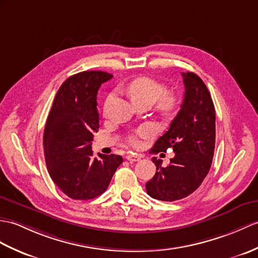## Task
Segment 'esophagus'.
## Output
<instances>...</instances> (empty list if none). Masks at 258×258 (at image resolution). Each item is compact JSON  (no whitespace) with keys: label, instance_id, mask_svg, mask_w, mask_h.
<instances>
[{"label":"esophagus","instance_id":"obj_1","mask_svg":"<svg viewBox=\"0 0 258 258\" xmlns=\"http://www.w3.org/2000/svg\"><path fill=\"white\" fill-rule=\"evenodd\" d=\"M125 158H126L128 161H132V163H133V161H139L141 159L139 155H134V154H128L126 155V157Z\"/></svg>","mask_w":258,"mask_h":258}]
</instances>
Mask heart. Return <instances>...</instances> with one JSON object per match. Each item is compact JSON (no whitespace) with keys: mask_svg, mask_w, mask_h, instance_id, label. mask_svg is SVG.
Here are the masks:
<instances>
[{"mask_svg":"<svg viewBox=\"0 0 258 258\" xmlns=\"http://www.w3.org/2000/svg\"><path fill=\"white\" fill-rule=\"evenodd\" d=\"M166 87L163 83L153 79L149 77H139L132 80L125 88V92L133 101L134 104L137 103H148L152 105L157 101V111L163 117H171L176 114V112L179 107V101L177 95L173 92H165ZM113 100V95H109L106 98L104 104V115H107V110ZM152 134V131L148 127H144L140 131L139 135L141 136H148ZM132 143L134 145L139 144V139L137 135L132 136Z\"/></svg>","mask_w":258,"mask_h":258,"instance_id":"1","label":"heart"}]
</instances>
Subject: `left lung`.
Masks as SVG:
<instances>
[{"instance_id": "1", "label": "left lung", "mask_w": 258, "mask_h": 258, "mask_svg": "<svg viewBox=\"0 0 258 258\" xmlns=\"http://www.w3.org/2000/svg\"><path fill=\"white\" fill-rule=\"evenodd\" d=\"M184 98L169 130L159 137L153 153L172 148L167 167L153 157L156 173L146 182L147 194L161 201H176L200 187L212 164L215 145V110L205 82L194 73H181Z\"/></svg>"}]
</instances>
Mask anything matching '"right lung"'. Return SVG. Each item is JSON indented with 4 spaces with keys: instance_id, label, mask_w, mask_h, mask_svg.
I'll use <instances>...</instances> for the list:
<instances>
[{
    "instance_id": "obj_1",
    "label": "right lung",
    "mask_w": 258,
    "mask_h": 258,
    "mask_svg": "<svg viewBox=\"0 0 258 258\" xmlns=\"http://www.w3.org/2000/svg\"><path fill=\"white\" fill-rule=\"evenodd\" d=\"M113 76L104 71H82L69 77L53 100L44 132V153L48 172L64 195L90 200L109 187L118 155L93 157V133L99 130L98 90Z\"/></svg>"
}]
</instances>
